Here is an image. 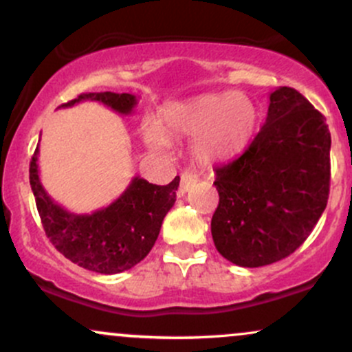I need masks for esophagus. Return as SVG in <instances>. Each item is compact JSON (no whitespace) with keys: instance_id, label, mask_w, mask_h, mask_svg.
Returning a JSON list of instances; mask_svg holds the SVG:
<instances>
[{"instance_id":"1","label":"esophagus","mask_w":352,"mask_h":352,"mask_svg":"<svg viewBox=\"0 0 352 352\" xmlns=\"http://www.w3.org/2000/svg\"><path fill=\"white\" fill-rule=\"evenodd\" d=\"M197 180H199V175L193 172H184L180 177V193L184 195V193H187L190 188L193 187V185L197 184Z\"/></svg>"}]
</instances>
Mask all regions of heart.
Returning <instances> with one entry per match:
<instances>
[{"instance_id":"obj_1","label":"heart","mask_w":352,"mask_h":352,"mask_svg":"<svg viewBox=\"0 0 352 352\" xmlns=\"http://www.w3.org/2000/svg\"><path fill=\"white\" fill-rule=\"evenodd\" d=\"M256 104L243 92H210L187 100H170L160 109V127L144 125L145 144L168 147L167 137H192L190 151L200 164H217L240 153L256 131Z\"/></svg>"}]
</instances>
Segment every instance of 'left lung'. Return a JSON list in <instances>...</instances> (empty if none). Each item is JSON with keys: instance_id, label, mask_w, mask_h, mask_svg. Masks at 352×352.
<instances>
[{"instance_id": "1", "label": "left lung", "mask_w": 352, "mask_h": 352, "mask_svg": "<svg viewBox=\"0 0 352 352\" xmlns=\"http://www.w3.org/2000/svg\"><path fill=\"white\" fill-rule=\"evenodd\" d=\"M326 119L293 87L270 94L252 144L215 167L212 218L218 253L245 268L272 265L305 243L324 212L331 180Z\"/></svg>"}]
</instances>
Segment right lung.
Here are the masks:
<instances>
[{"label": "right lung", "mask_w": 352, "mask_h": 352, "mask_svg": "<svg viewBox=\"0 0 352 352\" xmlns=\"http://www.w3.org/2000/svg\"><path fill=\"white\" fill-rule=\"evenodd\" d=\"M94 100L122 116L134 112V94L87 92L59 107ZM36 148L30 165V184L44 232L56 250L89 272L116 274L144 260L155 243L167 212L173 207L180 177L168 185H153L134 177L119 199L92 213H72L47 195L39 180Z\"/></svg>", "instance_id": "right-lung-1"}]
</instances>
